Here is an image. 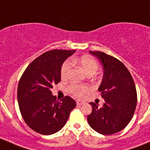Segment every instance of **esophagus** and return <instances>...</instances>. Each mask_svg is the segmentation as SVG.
<instances>
[{"mask_svg": "<svg viewBox=\"0 0 150 150\" xmlns=\"http://www.w3.org/2000/svg\"><path fill=\"white\" fill-rule=\"evenodd\" d=\"M83 103H85L84 101H82V100H76V104L78 105V106H81V105H82Z\"/></svg>", "mask_w": 150, "mask_h": 150, "instance_id": "obj_1", "label": "esophagus"}]
</instances>
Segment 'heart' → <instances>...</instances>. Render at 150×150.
I'll return each instance as SVG.
<instances>
[{
  "label": "heart",
  "mask_w": 150,
  "mask_h": 150,
  "mask_svg": "<svg viewBox=\"0 0 150 150\" xmlns=\"http://www.w3.org/2000/svg\"><path fill=\"white\" fill-rule=\"evenodd\" d=\"M72 63H76L84 70L87 75H93L98 70L99 65L97 61L93 57L89 55H82L79 57H73L71 61L68 60L64 61L61 66V75L62 78H67L71 72ZM89 91V88L83 85L71 84L68 87V92L75 97H82Z\"/></svg>",
  "instance_id": "b5f03b06"
}]
</instances>
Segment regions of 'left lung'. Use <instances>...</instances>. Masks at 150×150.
<instances>
[{"mask_svg": "<svg viewBox=\"0 0 150 150\" xmlns=\"http://www.w3.org/2000/svg\"><path fill=\"white\" fill-rule=\"evenodd\" d=\"M89 53L100 60L103 78L98 90L105 102L102 107L90 103L93 110L87 120L93 129L102 135L123 130L132 118L137 104V92L132 76L121 61L103 52Z\"/></svg>", "mask_w": 150, "mask_h": 150, "instance_id": "1", "label": "left lung"}]
</instances>
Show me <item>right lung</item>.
Here are the masks:
<instances>
[{"label":"right lung","mask_w":150,"mask_h":150,"mask_svg":"<svg viewBox=\"0 0 150 150\" xmlns=\"http://www.w3.org/2000/svg\"><path fill=\"white\" fill-rule=\"evenodd\" d=\"M75 50H49L29 64L18 85L17 97L25 122L41 135L57 132L68 121L76 103L66 96L58 101L50 89L61 82L62 64Z\"/></svg>","instance_id":"1"}]
</instances>
